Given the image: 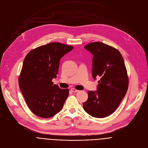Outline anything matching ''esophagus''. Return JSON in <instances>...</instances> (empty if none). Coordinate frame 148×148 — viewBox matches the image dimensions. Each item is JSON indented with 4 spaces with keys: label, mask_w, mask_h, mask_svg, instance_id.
<instances>
[{
    "label": "esophagus",
    "mask_w": 148,
    "mask_h": 148,
    "mask_svg": "<svg viewBox=\"0 0 148 148\" xmlns=\"http://www.w3.org/2000/svg\"><path fill=\"white\" fill-rule=\"evenodd\" d=\"M71 91L72 92H79V90H76V89H75V88H71Z\"/></svg>",
    "instance_id": "obj_1"
}]
</instances>
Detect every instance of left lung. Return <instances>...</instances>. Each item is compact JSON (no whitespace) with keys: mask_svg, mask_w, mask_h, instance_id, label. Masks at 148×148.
Listing matches in <instances>:
<instances>
[{"mask_svg":"<svg viewBox=\"0 0 148 148\" xmlns=\"http://www.w3.org/2000/svg\"><path fill=\"white\" fill-rule=\"evenodd\" d=\"M94 56L92 76L98 81L97 90L89 91L88 99L83 108L90 115L105 118L118 107L128 88V77L124 60L116 49L102 42L84 46Z\"/></svg>","mask_w":148,"mask_h":148,"instance_id":"obj_1","label":"left lung"}]
</instances>
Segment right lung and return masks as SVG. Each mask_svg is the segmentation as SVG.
Returning <instances> with one entry per match:
<instances>
[{
	"instance_id": "1",
	"label": "right lung",
	"mask_w": 148,
	"mask_h": 148,
	"mask_svg": "<svg viewBox=\"0 0 148 148\" xmlns=\"http://www.w3.org/2000/svg\"><path fill=\"white\" fill-rule=\"evenodd\" d=\"M74 47L51 43L31 50L26 56L18 85L27 106L36 115L49 118L61 111L69 94L53 84L60 59Z\"/></svg>"
}]
</instances>
